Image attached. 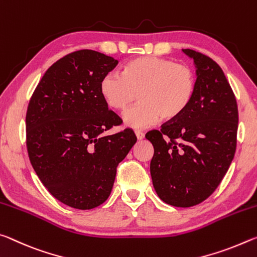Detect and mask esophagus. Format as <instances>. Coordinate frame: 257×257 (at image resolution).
<instances>
[{"instance_id":"obj_1","label":"esophagus","mask_w":257,"mask_h":257,"mask_svg":"<svg viewBox=\"0 0 257 257\" xmlns=\"http://www.w3.org/2000/svg\"><path fill=\"white\" fill-rule=\"evenodd\" d=\"M136 136L138 138V140H142L145 138V133H142L141 131H136Z\"/></svg>"}]
</instances>
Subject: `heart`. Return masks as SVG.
Wrapping results in <instances>:
<instances>
[{"label":"heart","mask_w":257,"mask_h":257,"mask_svg":"<svg viewBox=\"0 0 257 257\" xmlns=\"http://www.w3.org/2000/svg\"><path fill=\"white\" fill-rule=\"evenodd\" d=\"M196 77L190 67L168 58L144 56L124 66L123 74L110 71L100 82L104 101L124 110L132 101L140 102L124 112L125 124L144 128L159 119L173 120L186 111L195 94Z\"/></svg>","instance_id":"1"}]
</instances>
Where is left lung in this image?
<instances>
[{"instance_id": "obj_1", "label": "left lung", "mask_w": 257, "mask_h": 257, "mask_svg": "<svg viewBox=\"0 0 257 257\" xmlns=\"http://www.w3.org/2000/svg\"><path fill=\"white\" fill-rule=\"evenodd\" d=\"M182 51L195 62V94L182 115L146 138L154 146L150 174L158 197L175 207H190L207 199L229 170L237 147L238 106L213 59Z\"/></svg>"}]
</instances>
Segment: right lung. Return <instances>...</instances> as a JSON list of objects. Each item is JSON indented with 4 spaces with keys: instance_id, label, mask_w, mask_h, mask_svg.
<instances>
[{
    "instance_id": "1",
    "label": "right lung",
    "mask_w": 257,
    "mask_h": 257,
    "mask_svg": "<svg viewBox=\"0 0 257 257\" xmlns=\"http://www.w3.org/2000/svg\"><path fill=\"white\" fill-rule=\"evenodd\" d=\"M118 64L93 50L71 52L45 71L29 100L26 145L34 171L59 201L91 209L108 199L116 170L137 142L100 92L104 75Z\"/></svg>"
}]
</instances>
